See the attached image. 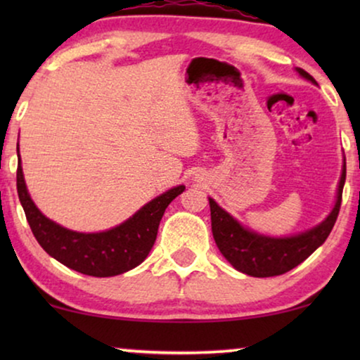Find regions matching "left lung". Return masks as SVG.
<instances>
[{"label":"left lung","instance_id":"obj_1","mask_svg":"<svg viewBox=\"0 0 360 360\" xmlns=\"http://www.w3.org/2000/svg\"><path fill=\"white\" fill-rule=\"evenodd\" d=\"M297 72L304 80L316 85V80L303 68H297ZM344 181H346V159L342 164L336 201L331 213L311 229L285 238H272L245 228L228 211L221 208L213 198H208L214 243L236 270L250 277H275L288 272L308 259L328 239L341 208Z\"/></svg>","mask_w":360,"mask_h":360}]
</instances>
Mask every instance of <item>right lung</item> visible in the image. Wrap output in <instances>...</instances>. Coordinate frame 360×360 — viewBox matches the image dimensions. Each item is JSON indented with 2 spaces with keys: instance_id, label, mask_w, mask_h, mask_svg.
I'll return each instance as SVG.
<instances>
[{
  "instance_id": "1",
  "label": "right lung",
  "mask_w": 360,
  "mask_h": 360,
  "mask_svg": "<svg viewBox=\"0 0 360 360\" xmlns=\"http://www.w3.org/2000/svg\"><path fill=\"white\" fill-rule=\"evenodd\" d=\"M16 180L19 201L41 248L65 267L91 277H115L144 262L155 243L165 208L185 190L184 185L167 190L115 228L78 233L49 219L32 201L24 181L19 142Z\"/></svg>"
}]
</instances>
